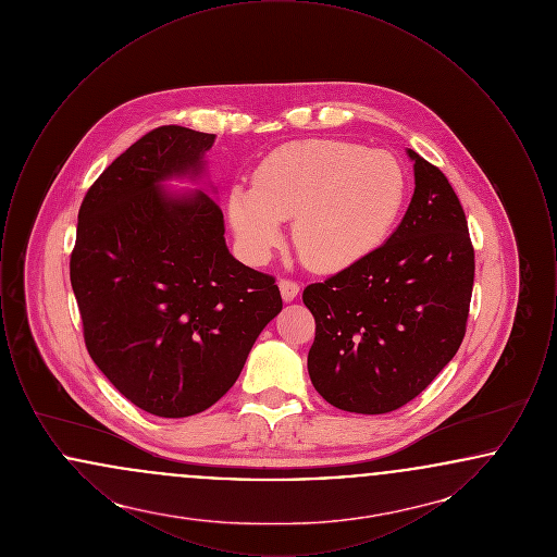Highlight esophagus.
I'll use <instances>...</instances> for the list:
<instances>
[{"label":"esophagus","instance_id":"obj_1","mask_svg":"<svg viewBox=\"0 0 557 557\" xmlns=\"http://www.w3.org/2000/svg\"><path fill=\"white\" fill-rule=\"evenodd\" d=\"M280 292H282V298L286 300V302H290L294 300L296 296H298V292H300V286L294 282V280H288V277H284V280H280Z\"/></svg>","mask_w":557,"mask_h":557}]
</instances>
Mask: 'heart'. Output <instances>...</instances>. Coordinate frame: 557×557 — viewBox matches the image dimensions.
Here are the masks:
<instances>
[{
    "label": "heart",
    "instance_id": "1",
    "mask_svg": "<svg viewBox=\"0 0 557 557\" xmlns=\"http://www.w3.org/2000/svg\"><path fill=\"white\" fill-rule=\"evenodd\" d=\"M407 194L405 171L391 152L345 139H302L273 150L252 186L227 194V219L242 255L265 263L292 220L298 255L315 269H345L391 234Z\"/></svg>",
    "mask_w": 557,
    "mask_h": 557
}]
</instances>
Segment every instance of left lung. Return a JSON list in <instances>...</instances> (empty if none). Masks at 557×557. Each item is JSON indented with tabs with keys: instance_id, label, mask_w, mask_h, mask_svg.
<instances>
[{
	"instance_id": "8db88e82",
	"label": "left lung",
	"mask_w": 557,
	"mask_h": 557,
	"mask_svg": "<svg viewBox=\"0 0 557 557\" xmlns=\"http://www.w3.org/2000/svg\"><path fill=\"white\" fill-rule=\"evenodd\" d=\"M416 189L397 232L366 259L309 284V375L350 413H388L418 397L466 336L474 246L445 173L407 150Z\"/></svg>"
}]
</instances>
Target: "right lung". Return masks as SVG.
I'll return each mask as SVG.
<instances>
[{
	"label": "right lung",
	"instance_id": "1",
	"mask_svg": "<svg viewBox=\"0 0 557 557\" xmlns=\"http://www.w3.org/2000/svg\"><path fill=\"white\" fill-rule=\"evenodd\" d=\"M212 141V133L157 127L81 202L71 284L87 352L123 397L159 418L214 405L282 311L275 277L230 255L211 196L160 187L198 175Z\"/></svg>",
	"mask_w": 557,
	"mask_h": 557
}]
</instances>
